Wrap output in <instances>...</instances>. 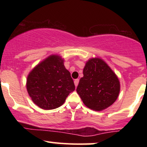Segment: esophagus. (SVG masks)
<instances>
[{
    "label": "esophagus",
    "instance_id": "34e87169",
    "mask_svg": "<svg viewBox=\"0 0 147 147\" xmlns=\"http://www.w3.org/2000/svg\"><path fill=\"white\" fill-rule=\"evenodd\" d=\"M79 79H75V81H74V83H75V86L77 87V85H78V84H79Z\"/></svg>",
    "mask_w": 147,
    "mask_h": 147
}]
</instances>
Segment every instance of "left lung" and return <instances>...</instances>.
<instances>
[{
    "label": "left lung",
    "instance_id": "1",
    "mask_svg": "<svg viewBox=\"0 0 147 147\" xmlns=\"http://www.w3.org/2000/svg\"><path fill=\"white\" fill-rule=\"evenodd\" d=\"M79 80L77 92L84 105L91 110L101 111L117 100L120 83L116 74L102 59L88 60Z\"/></svg>",
    "mask_w": 147,
    "mask_h": 147
}]
</instances>
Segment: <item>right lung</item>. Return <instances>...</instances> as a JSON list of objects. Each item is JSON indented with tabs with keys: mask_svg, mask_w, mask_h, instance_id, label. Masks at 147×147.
Instances as JSON below:
<instances>
[{
	"mask_svg": "<svg viewBox=\"0 0 147 147\" xmlns=\"http://www.w3.org/2000/svg\"><path fill=\"white\" fill-rule=\"evenodd\" d=\"M26 88L32 102L44 110L59 107L75 89L64 59L59 55H50L37 64L28 74Z\"/></svg>",
	"mask_w": 147,
	"mask_h": 147,
	"instance_id": "right-lung-1",
	"label": "right lung"
}]
</instances>
